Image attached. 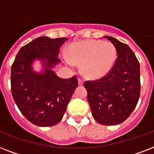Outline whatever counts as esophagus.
<instances>
[{"label": "esophagus", "mask_w": 154, "mask_h": 154, "mask_svg": "<svg viewBox=\"0 0 154 154\" xmlns=\"http://www.w3.org/2000/svg\"><path fill=\"white\" fill-rule=\"evenodd\" d=\"M78 84L79 86H82L83 84V80L82 79H78Z\"/></svg>", "instance_id": "34e87169"}]
</instances>
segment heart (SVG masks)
<instances>
[{"label": "heart", "instance_id": "obj_1", "mask_svg": "<svg viewBox=\"0 0 154 154\" xmlns=\"http://www.w3.org/2000/svg\"><path fill=\"white\" fill-rule=\"evenodd\" d=\"M117 58L116 48L110 42L88 40L71 44L65 62L71 66L82 64L85 77L97 79L105 76L114 66Z\"/></svg>", "mask_w": 154, "mask_h": 154}]
</instances>
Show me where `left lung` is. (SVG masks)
Instances as JSON below:
<instances>
[{
    "instance_id": "8db88e82",
    "label": "left lung",
    "mask_w": 154,
    "mask_h": 154,
    "mask_svg": "<svg viewBox=\"0 0 154 154\" xmlns=\"http://www.w3.org/2000/svg\"><path fill=\"white\" fill-rule=\"evenodd\" d=\"M116 46L117 58L105 76L86 81L88 101L94 119L101 125H116L124 122L137 104L140 93V64L128 45L104 36Z\"/></svg>"
}]
</instances>
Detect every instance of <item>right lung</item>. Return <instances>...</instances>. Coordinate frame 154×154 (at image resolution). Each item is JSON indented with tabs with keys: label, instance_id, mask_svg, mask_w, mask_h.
<instances>
[{
	"label": "right lung",
	"instance_id": "add662e5",
	"mask_svg": "<svg viewBox=\"0 0 154 154\" xmlns=\"http://www.w3.org/2000/svg\"><path fill=\"white\" fill-rule=\"evenodd\" d=\"M68 38L39 37L22 46L11 67V91L22 115L35 125L49 127L63 119L78 80L74 75L62 79L51 70L61 60V46ZM39 59L44 71L38 73L32 68Z\"/></svg>",
	"mask_w": 154,
	"mask_h": 154
}]
</instances>
